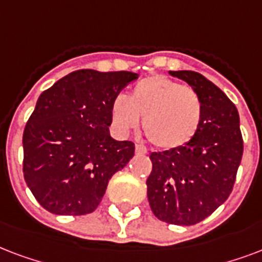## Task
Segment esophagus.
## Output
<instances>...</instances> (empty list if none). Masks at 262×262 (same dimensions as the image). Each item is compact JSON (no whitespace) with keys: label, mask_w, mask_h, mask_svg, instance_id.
I'll return each instance as SVG.
<instances>
[{"label":"esophagus","mask_w":262,"mask_h":262,"mask_svg":"<svg viewBox=\"0 0 262 262\" xmlns=\"http://www.w3.org/2000/svg\"><path fill=\"white\" fill-rule=\"evenodd\" d=\"M135 151H137V154H146L147 151H146V147L143 145H135Z\"/></svg>","instance_id":"esophagus-1"}]
</instances>
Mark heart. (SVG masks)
Here are the masks:
<instances>
[{
    "label": "heart",
    "mask_w": 262,
    "mask_h": 262,
    "mask_svg": "<svg viewBox=\"0 0 262 262\" xmlns=\"http://www.w3.org/2000/svg\"><path fill=\"white\" fill-rule=\"evenodd\" d=\"M202 101L194 89L156 75L139 80L129 97L116 95L111 105L112 127L125 135L142 128L151 145L159 149H176L198 133L202 120Z\"/></svg>",
    "instance_id": "obj_1"
}]
</instances>
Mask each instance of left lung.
<instances>
[{"label":"left lung","instance_id":"1","mask_svg":"<svg viewBox=\"0 0 262 262\" xmlns=\"http://www.w3.org/2000/svg\"><path fill=\"white\" fill-rule=\"evenodd\" d=\"M198 93L204 112L198 133L186 145L150 154L146 180L154 216L192 226L230 196L243 154L238 109L216 84L194 71H169Z\"/></svg>","mask_w":262,"mask_h":262}]
</instances>
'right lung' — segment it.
<instances>
[{
	"label": "right lung",
	"instance_id": "right-lung-1",
	"mask_svg": "<svg viewBox=\"0 0 262 262\" xmlns=\"http://www.w3.org/2000/svg\"><path fill=\"white\" fill-rule=\"evenodd\" d=\"M138 78L128 71L71 72L45 90L23 134V173L46 210L94 212L109 179L133 159L135 146L111 137V105Z\"/></svg>",
	"mask_w": 262,
	"mask_h": 262
}]
</instances>
